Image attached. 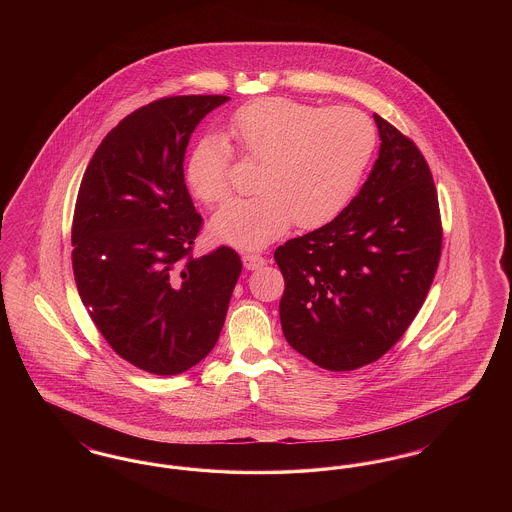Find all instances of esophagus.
Here are the masks:
<instances>
[{"instance_id":"34e87169","label":"esophagus","mask_w":512,"mask_h":512,"mask_svg":"<svg viewBox=\"0 0 512 512\" xmlns=\"http://www.w3.org/2000/svg\"><path fill=\"white\" fill-rule=\"evenodd\" d=\"M242 261H244V267L247 270H257V268L267 265V259L263 255H259V253H244Z\"/></svg>"}]
</instances>
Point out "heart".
<instances>
[{"instance_id": "b5f03b06", "label": "heart", "mask_w": 512, "mask_h": 512, "mask_svg": "<svg viewBox=\"0 0 512 512\" xmlns=\"http://www.w3.org/2000/svg\"><path fill=\"white\" fill-rule=\"evenodd\" d=\"M230 134L240 155L259 163L253 197L232 199L209 222L213 240L259 249L295 222L315 230L349 205L376 149V128L353 107H317L288 98H263L240 107ZM192 194L219 203L230 192V147L207 134L186 159Z\"/></svg>"}]
</instances>
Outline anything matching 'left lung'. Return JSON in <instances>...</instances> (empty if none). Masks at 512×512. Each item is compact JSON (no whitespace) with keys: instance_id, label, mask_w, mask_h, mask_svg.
Listing matches in <instances>:
<instances>
[{"instance_id":"obj_1","label":"left lung","mask_w":512,"mask_h":512,"mask_svg":"<svg viewBox=\"0 0 512 512\" xmlns=\"http://www.w3.org/2000/svg\"><path fill=\"white\" fill-rule=\"evenodd\" d=\"M380 153L361 192L332 222L274 251L288 343L334 372L378 361L405 334L434 282L441 217L430 167L374 115Z\"/></svg>"}]
</instances>
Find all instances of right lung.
Wrapping results in <instances>:
<instances>
[{
  "instance_id": "add662e5",
  "label": "right lung",
  "mask_w": 512,
  "mask_h": 512,
  "mask_svg": "<svg viewBox=\"0 0 512 512\" xmlns=\"http://www.w3.org/2000/svg\"><path fill=\"white\" fill-rule=\"evenodd\" d=\"M228 99L174 96L136 109L103 138L76 197L80 299L113 351L157 376L211 353L242 272L226 245L192 255L203 219L184 182L195 126Z\"/></svg>"
}]
</instances>
